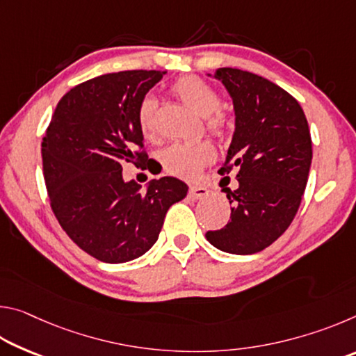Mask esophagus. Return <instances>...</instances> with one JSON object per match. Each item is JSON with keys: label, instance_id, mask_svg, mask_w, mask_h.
<instances>
[{"label": "esophagus", "instance_id": "esophagus-1", "mask_svg": "<svg viewBox=\"0 0 356 356\" xmlns=\"http://www.w3.org/2000/svg\"><path fill=\"white\" fill-rule=\"evenodd\" d=\"M209 196V190L206 186L201 185H191L190 191H188V197L191 201H197V200H204V197Z\"/></svg>", "mask_w": 356, "mask_h": 356}]
</instances>
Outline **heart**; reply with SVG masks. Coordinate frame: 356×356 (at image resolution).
I'll use <instances>...</instances> for the list:
<instances>
[{"instance_id":"heart-1","label":"heart","mask_w":356,"mask_h":356,"mask_svg":"<svg viewBox=\"0 0 356 356\" xmlns=\"http://www.w3.org/2000/svg\"><path fill=\"white\" fill-rule=\"evenodd\" d=\"M172 92L190 106L193 111L206 118V125L212 131L225 127V114L218 111L220 95L215 89L197 76H184L174 83ZM155 100L146 97L141 100L136 111V122L144 138L155 135ZM215 150L209 143H174L161 152V163L165 170L177 177L196 176L204 163L213 159Z\"/></svg>"}]
</instances>
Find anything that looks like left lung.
Segmentation results:
<instances>
[{"instance_id": "left-lung-1", "label": "left lung", "mask_w": 356, "mask_h": 356, "mask_svg": "<svg viewBox=\"0 0 356 356\" xmlns=\"http://www.w3.org/2000/svg\"><path fill=\"white\" fill-rule=\"evenodd\" d=\"M231 95L236 111L226 161L237 168V190H226L231 220L206 237L231 254H254L291 226L300 207L312 160L308 120L297 100L278 84L251 72L221 67L213 75Z\"/></svg>"}]
</instances>
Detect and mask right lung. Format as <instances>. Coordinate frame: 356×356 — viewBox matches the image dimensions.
<instances>
[{"mask_svg":"<svg viewBox=\"0 0 356 356\" xmlns=\"http://www.w3.org/2000/svg\"><path fill=\"white\" fill-rule=\"evenodd\" d=\"M165 70H125L78 84L56 105L42 141L53 213L89 256L134 261L152 248L174 202L188 186L176 177L125 182L122 165L149 170L136 111Z\"/></svg>","mask_w":356,"mask_h":356,"instance_id":"right-lung-1","label":"right lung"}]
</instances>
